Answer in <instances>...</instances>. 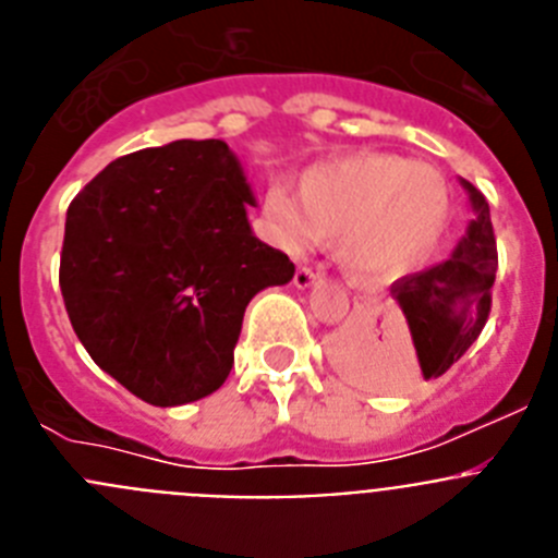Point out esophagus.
<instances>
[{
	"label": "esophagus",
	"mask_w": 558,
	"mask_h": 558,
	"mask_svg": "<svg viewBox=\"0 0 558 558\" xmlns=\"http://www.w3.org/2000/svg\"><path fill=\"white\" fill-rule=\"evenodd\" d=\"M315 279H318V274H315L313 268H307V265H299V270H295V276H293V284L299 290H307Z\"/></svg>",
	"instance_id": "obj_1"
}]
</instances>
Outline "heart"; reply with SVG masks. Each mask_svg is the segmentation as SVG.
<instances>
[{
  "instance_id": "heart-1",
  "label": "heart",
  "mask_w": 558,
  "mask_h": 558,
  "mask_svg": "<svg viewBox=\"0 0 558 558\" xmlns=\"http://www.w3.org/2000/svg\"><path fill=\"white\" fill-rule=\"evenodd\" d=\"M450 211L441 172L397 153H354L302 172L299 195L274 184L265 218L276 240L302 248L335 236L340 259L360 276L399 274L433 251Z\"/></svg>"
}]
</instances>
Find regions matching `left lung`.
<instances>
[{
  "instance_id": "1",
  "label": "left lung",
  "mask_w": 558,
  "mask_h": 558,
  "mask_svg": "<svg viewBox=\"0 0 558 558\" xmlns=\"http://www.w3.org/2000/svg\"><path fill=\"white\" fill-rule=\"evenodd\" d=\"M461 186L475 211L461 243L445 263L391 284V299L405 318L409 360L399 363V349L377 324H363L343 343L340 357L372 386H405L416 374L441 377L486 327L497 274L495 231L486 198L470 181L461 179Z\"/></svg>"
}]
</instances>
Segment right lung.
Listing matches in <instances>:
<instances>
[{
  "mask_svg": "<svg viewBox=\"0 0 558 558\" xmlns=\"http://www.w3.org/2000/svg\"><path fill=\"white\" fill-rule=\"evenodd\" d=\"M256 206L220 140L128 153L69 204L61 293L97 366L147 405L218 391L248 302L295 265L248 223Z\"/></svg>",
  "mask_w": 558,
  "mask_h": 558,
  "instance_id": "right-lung-1",
  "label": "right lung"
}]
</instances>
